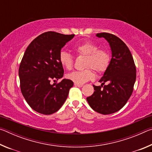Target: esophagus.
Listing matches in <instances>:
<instances>
[{"mask_svg": "<svg viewBox=\"0 0 152 152\" xmlns=\"http://www.w3.org/2000/svg\"><path fill=\"white\" fill-rule=\"evenodd\" d=\"M74 86H78V87H82L83 85H82V84H78L74 83Z\"/></svg>", "mask_w": 152, "mask_h": 152, "instance_id": "obj_1", "label": "esophagus"}]
</instances>
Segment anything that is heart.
<instances>
[{
	"instance_id": "obj_1",
	"label": "heart",
	"mask_w": 152,
	"mask_h": 152,
	"mask_svg": "<svg viewBox=\"0 0 152 152\" xmlns=\"http://www.w3.org/2000/svg\"><path fill=\"white\" fill-rule=\"evenodd\" d=\"M72 50L77 56H84V70L74 71L66 75L67 78L74 83L82 84L92 80L94 77L92 69L98 73L104 72L107 70L110 61V56L107 50L99 48L96 43L92 41L78 43L72 47ZM59 61L66 70L73 68L74 58L70 53L61 51L59 53Z\"/></svg>"
}]
</instances>
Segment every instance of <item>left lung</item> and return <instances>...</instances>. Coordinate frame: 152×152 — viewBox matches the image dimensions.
Masks as SVG:
<instances>
[{
    "instance_id": "1",
    "label": "left lung",
    "mask_w": 152,
    "mask_h": 152,
    "mask_svg": "<svg viewBox=\"0 0 152 152\" xmlns=\"http://www.w3.org/2000/svg\"><path fill=\"white\" fill-rule=\"evenodd\" d=\"M96 36L104 37L109 43L112 58L99 80L101 86L93 85L94 93L86 100L95 111L109 115L122 109L132 96L136 67L129 49L120 38L109 33H97Z\"/></svg>"
}]
</instances>
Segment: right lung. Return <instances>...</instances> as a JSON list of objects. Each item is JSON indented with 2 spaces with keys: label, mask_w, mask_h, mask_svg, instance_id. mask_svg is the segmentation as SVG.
Here are the masks:
<instances>
[{
  "label": "right lung",
  "mask_w": 152,
  "mask_h": 152,
  "mask_svg": "<svg viewBox=\"0 0 152 152\" xmlns=\"http://www.w3.org/2000/svg\"><path fill=\"white\" fill-rule=\"evenodd\" d=\"M74 35L45 32L25 50L19 68L20 88L25 101L35 111L53 114L66 101L74 82L69 79L58 82L64 72L58 58L61 48ZM51 81L55 82L53 85Z\"/></svg>",
  "instance_id": "add662e5"
}]
</instances>
